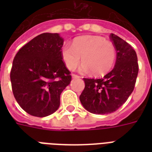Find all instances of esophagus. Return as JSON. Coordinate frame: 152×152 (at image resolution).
<instances>
[{"mask_svg": "<svg viewBox=\"0 0 152 152\" xmlns=\"http://www.w3.org/2000/svg\"><path fill=\"white\" fill-rule=\"evenodd\" d=\"M72 77L73 79H77V78H80V76H77V75H75V74H72Z\"/></svg>", "mask_w": 152, "mask_h": 152, "instance_id": "obj_1", "label": "esophagus"}]
</instances>
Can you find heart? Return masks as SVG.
I'll return each instance as SVG.
<instances>
[{"label": "heart", "instance_id": "obj_1", "mask_svg": "<svg viewBox=\"0 0 152 152\" xmlns=\"http://www.w3.org/2000/svg\"><path fill=\"white\" fill-rule=\"evenodd\" d=\"M117 51L113 42L100 36L84 35L73 40L72 45L65 43L61 48V57L65 66L73 70L80 62L83 73L92 72L95 76L107 73L115 63Z\"/></svg>", "mask_w": 152, "mask_h": 152}]
</instances>
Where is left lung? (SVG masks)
Returning <instances> with one entry per match:
<instances>
[{"mask_svg": "<svg viewBox=\"0 0 152 152\" xmlns=\"http://www.w3.org/2000/svg\"><path fill=\"white\" fill-rule=\"evenodd\" d=\"M110 38L117 51L115 66L103 78L83 79L85 88L80 96L83 107L95 114L113 113L122 106L133 91L139 71L132 46L114 34Z\"/></svg>", "mask_w": 152, "mask_h": 152, "instance_id": "8db88e82", "label": "left lung"}]
</instances>
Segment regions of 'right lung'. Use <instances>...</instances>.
<instances>
[{"instance_id": "obj_1", "label": "right lung", "mask_w": 152, "mask_h": 152, "mask_svg": "<svg viewBox=\"0 0 152 152\" xmlns=\"http://www.w3.org/2000/svg\"><path fill=\"white\" fill-rule=\"evenodd\" d=\"M64 39L57 33H43L27 42L13 60L10 79L21 108L34 117L53 113L61 94L72 77L62 61Z\"/></svg>"}]
</instances>
